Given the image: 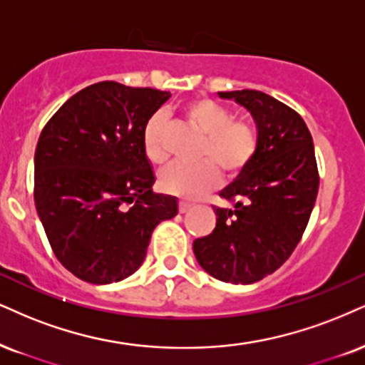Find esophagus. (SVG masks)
Returning <instances> with one entry per match:
<instances>
[{
  "label": "esophagus",
  "mask_w": 365,
  "mask_h": 365,
  "mask_svg": "<svg viewBox=\"0 0 365 365\" xmlns=\"http://www.w3.org/2000/svg\"><path fill=\"white\" fill-rule=\"evenodd\" d=\"M192 208L191 203H187V201H179V213H187Z\"/></svg>",
  "instance_id": "obj_1"
}]
</instances>
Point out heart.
<instances>
[{"mask_svg": "<svg viewBox=\"0 0 365 365\" xmlns=\"http://www.w3.org/2000/svg\"><path fill=\"white\" fill-rule=\"evenodd\" d=\"M182 113L191 125L205 135L200 157L195 164H173L159 175L160 190L181 200L195 201L218 186L222 168L228 178H237L249 168L259 148V132L249 120L235 118L233 111L210 98H195L182 106ZM165 118L154 113L143 128V150L152 164L168 160L164 147Z\"/></svg>", "mask_w": 365, "mask_h": 365, "instance_id": "1", "label": "heart"}]
</instances>
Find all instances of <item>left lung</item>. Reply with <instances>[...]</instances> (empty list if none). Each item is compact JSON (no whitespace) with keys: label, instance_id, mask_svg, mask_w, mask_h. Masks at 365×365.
<instances>
[{"label":"left lung","instance_id":"left-lung-1","mask_svg":"<svg viewBox=\"0 0 365 365\" xmlns=\"http://www.w3.org/2000/svg\"><path fill=\"white\" fill-rule=\"evenodd\" d=\"M250 111L259 148L220 196L233 208H218L217 227L196 238L192 250L210 276L252 284L277 271L303 237L318 195L312 133L292 108L262 91L218 93Z\"/></svg>","mask_w":365,"mask_h":365}]
</instances>
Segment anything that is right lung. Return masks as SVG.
I'll list each match as a JSON object with an SVG mask.
<instances>
[{
    "mask_svg": "<svg viewBox=\"0 0 365 365\" xmlns=\"http://www.w3.org/2000/svg\"><path fill=\"white\" fill-rule=\"evenodd\" d=\"M168 91L103 81L56 111L35 148L34 197L53 254L91 284L132 276L154 228L178 215V200L155 195L143 150L147 120Z\"/></svg>",
    "mask_w": 365,
    "mask_h": 365,
    "instance_id": "add662e5",
    "label": "right lung"
}]
</instances>
